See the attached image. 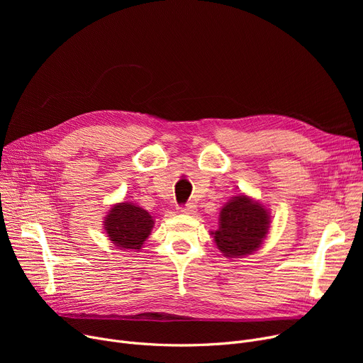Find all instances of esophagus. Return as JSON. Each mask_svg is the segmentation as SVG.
Returning <instances> with one entry per match:
<instances>
[{
  "mask_svg": "<svg viewBox=\"0 0 363 363\" xmlns=\"http://www.w3.org/2000/svg\"><path fill=\"white\" fill-rule=\"evenodd\" d=\"M179 211H181L182 213H186V215H193V213H196L197 207H196L194 203H186V204H184V206L179 207Z\"/></svg>",
  "mask_w": 363,
  "mask_h": 363,
  "instance_id": "obj_1",
  "label": "esophagus"
}]
</instances>
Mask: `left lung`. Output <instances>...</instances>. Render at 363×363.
Wrapping results in <instances>:
<instances>
[{"label":"left lung","instance_id":"1","mask_svg":"<svg viewBox=\"0 0 363 363\" xmlns=\"http://www.w3.org/2000/svg\"><path fill=\"white\" fill-rule=\"evenodd\" d=\"M220 226L212 233L218 249L228 257L255 252L269 230V215L245 196H237L220 211Z\"/></svg>","mask_w":363,"mask_h":363}]
</instances>
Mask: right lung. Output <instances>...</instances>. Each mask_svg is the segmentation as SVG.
I'll list each match as a JSON object with an SVG mask.
<instances>
[{
  "label": "right lung",
  "mask_w": 363,
  "mask_h": 363,
  "mask_svg": "<svg viewBox=\"0 0 363 363\" xmlns=\"http://www.w3.org/2000/svg\"><path fill=\"white\" fill-rule=\"evenodd\" d=\"M152 219L144 208L132 203H119L113 206L104 220V230L121 250H140L143 242L148 238Z\"/></svg>",
  "instance_id": "add662e5"
}]
</instances>
